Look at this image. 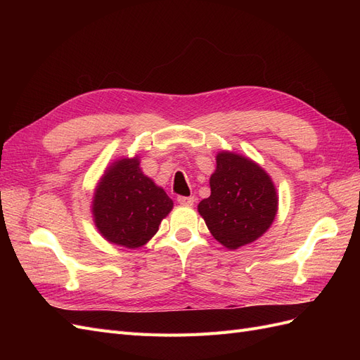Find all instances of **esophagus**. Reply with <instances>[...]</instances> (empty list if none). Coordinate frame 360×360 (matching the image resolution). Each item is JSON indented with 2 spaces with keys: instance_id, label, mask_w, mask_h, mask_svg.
<instances>
[{
  "instance_id": "esophagus-1",
  "label": "esophagus",
  "mask_w": 360,
  "mask_h": 360,
  "mask_svg": "<svg viewBox=\"0 0 360 360\" xmlns=\"http://www.w3.org/2000/svg\"><path fill=\"white\" fill-rule=\"evenodd\" d=\"M177 201H179V204H181V205H193V197H177Z\"/></svg>"
}]
</instances>
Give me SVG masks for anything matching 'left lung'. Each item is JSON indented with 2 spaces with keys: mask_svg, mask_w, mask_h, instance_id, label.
Instances as JSON below:
<instances>
[{
  "mask_svg": "<svg viewBox=\"0 0 360 360\" xmlns=\"http://www.w3.org/2000/svg\"><path fill=\"white\" fill-rule=\"evenodd\" d=\"M210 191V197L198 204V212L212 236L228 249L255 242L275 221V184L249 158L233 151L217 153Z\"/></svg>",
  "mask_w": 360,
  "mask_h": 360,
  "instance_id": "1",
  "label": "left lung"
}]
</instances>
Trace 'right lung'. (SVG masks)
Listing matches in <instances>:
<instances>
[{
  "mask_svg": "<svg viewBox=\"0 0 360 360\" xmlns=\"http://www.w3.org/2000/svg\"><path fill=\"white\" fill-rule=\"evenodd\" d=\"M172 200L143 174L139 159L122 158L105 169L94 191V225L108 242L135 249L153 237Z\"/></svg>",
  "mask_w": 360,
  "mask_h": 360,
  "instance_id": "add662e5",
  "label": "right lung"
}]
</instances>
